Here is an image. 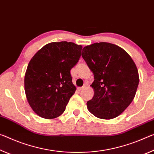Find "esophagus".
<instances>
[{
	"instance_id": "obj_1",
	"label": "esophagus",
	"mask_w": 154,
	"mask_h": 154,
	"mask_svg": "<svg viewBox=\"0 0 154 154\" xmlns=\"http://www.w3.org/2000/svg\"><path fill=\"white\" fill-rule=\"evenodd\" d=\"M85 87H86V86H85V85H84V86L82 87H79V88H78V90H79V91H81V90H82L83 89H85Z\"/></svg>"
}]
</instances>
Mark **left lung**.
<instances>
[{
  "label": "left lung",
  "mask_w": 154,
  "mask_h": 154,
  "mask_svg": "<svg viewBox=\"0 0 154 154\" xmlns=\"http://www.w3.org/2000/svg\"><path fill=\"white\" fill-rule=\"evenodd\" d=\"M82 57L94 75L88 110L100 119L118 117L134 100L139 83L134 60L122 48L107 42L84 47Z\"/></svg>",
  "instance_id": "obj_1"
}]
</instances>
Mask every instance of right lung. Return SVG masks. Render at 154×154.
Here are the masks:
<instances>
[{
	"label": "right lung",
	"mask_w": 154,
	"mask_h": 154,
	"mask_svg": "<svg viewBox=\"0 0 154 154\" xmlns=\"http://www.w3.org/2000/svg\"><path fill=\"white\" fill-rule=\"evenodd\" d=\"M82 48L72 42L49 43L30 60L24 76L25 94L39 117L54 119L65 111L76 90L70 70L79 61Z\"/></svg>",
	"instance_id": "add662e5"
}]
</instances>
